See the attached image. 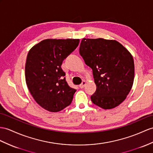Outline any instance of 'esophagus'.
<instances>
[{"label":"esophagus","instance_id":"34e87169","mask_svg":"<svg viewBox=\"0 0 153 153\" xmlns=\"http://www.w3.org/2000/svg\"><path fill=\"white\" fill-rule=\"evenodd\" d=\"M85 84H86V82H85V81H83L82 82V84L79 85V87H80V88H84V86L85 85Z\"/></svg>","mask_w":153,"mask_h":153}]
</instances>
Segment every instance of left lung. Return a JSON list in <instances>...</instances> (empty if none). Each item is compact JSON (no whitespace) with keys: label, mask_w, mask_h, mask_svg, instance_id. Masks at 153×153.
<instances>
[{"label":"left lung","mask_w":153,"mask_h":153,"mask_svg":"<svg viewBox=\"0 0 153 153\" xmlns=\"http://www.w3.org/2000/svg\"><path fill=\"white\" fill-rule=\"evenodd\" d=\"M79 51L85 64L93 70L97 86L91 96L93 103L105 110L120 105L134 82L132 54L116 40L103 38L82 39Z\"/></svg>","instance_id":"8db88e82"}]
</instances>
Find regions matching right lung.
<instances>
[{"instance_id":"add662e5","label":"right lung","mask_w":153,"mask_h":153,"mask_svg":"<svg viewBox=\"0 0 153 153\" xmlns=\"http://www.w3.org/2000/svg\"><path fill=\"white\" fill-rule=\"evenodd\" d=\"M79 42V39H47L29 51L26 83L36 102L45 110L58 112L71 103L76 90L66 82L61 65Z\"/></svg>"}]
</instances>
